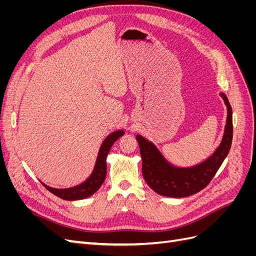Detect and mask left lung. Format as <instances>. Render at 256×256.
Masks as SVG:
<instances>
[{
  "instance_id": "8db88e82",
  "label": "left lung",
  "mask_w": 256,
  "mask_h": 256,
  "mask_svg": "<svg viewBox=\"0 0 256 256\" xmlns=\"http://www.w3.org/2000/svg\"><path fill=\"white\" fill-rule=\"evenodd\" d=\"M220 96L228 108L226 125L222 141L210 157L196 166H174L164 157L156 145L136 134L142 157L143 177L146 184L158 194L170 198H186L196 194L210 182L226 158L233 140V112L226 95L220 92Z\"/></svg>"
}]
</instances>
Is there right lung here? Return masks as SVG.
Wrapping results in <instances>:
<instances>
[{"label": "right lung", "instance_id": "right-lung-1", "mask_svg": "<svg viewBox=\"0 0 256 256\" xmlns=\"http://www.w3.org/2000/svg\"><path fill=\"white\" fill-rule=\"evenodd\" d=\"M124 134H125L124 132V130H118L110 134L104 138V141L102 142V146H100L95 168L92 170L90 176L84 182L67 189L51 188L49 186L42 182L44 184V187L47 190H49L51 193H53L54 196H56L66 200H83L94 194V193L102 187V184L106 180V158L108 156V154H109L114 142L118 140V138H120Z\"/></svg>", "mask_w": 256, "mask_h": 256}]
</instances>
